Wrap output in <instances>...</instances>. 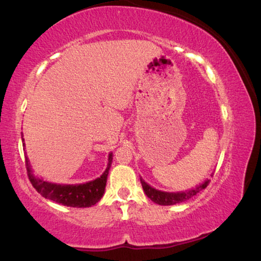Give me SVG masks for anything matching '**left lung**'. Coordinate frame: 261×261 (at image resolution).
<instances>
[{
	"mask_svg": "<svg viewBox=\"0 0 261 261\" xmlns=\"http://www.w3.org/2000/svg\"><path fill=\"white\" fill-rule=\"evenodd\" d=\"M210 177H213V173L210 174ZM140 181L146 196H147L149 199H152L153 202L159 205H173V204H178V203L188 201V199L194 197L195 195H197L199 191H202L203 189L208 187L210 178H206L204 181H202L201 184L196 185L195 188H191L185 191H177V192H167V191L158 190V189L153 188L148 183H146L141 177H140Z\"/></svg>",
	"mask_w": 261,
	"mask_h": 261,
	"instance_id": "obj_1",
	"label": "left lung"
}]
</instances>
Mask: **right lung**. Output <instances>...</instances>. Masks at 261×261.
<instances>
[{
    "instance_id": "1",
    "label": "right lung",
    "mask_w": 261,
    "mask_h": 261,
    "mask_svg": "<svg viewBox=\"0 0 261 261\" xmlns=\"http://www.w3.org/2000/svg\"><path fill=\"white\" fill-rule=\"evenodd\" d=\"M21 138H22V145L24 147L26 144H24L23 134L21 135ZM24 154H26L24 156H26L28 177H30L32 185L42 197L51 199V201L59 203L62 205L73 206V208H89V206L95 205L105 195L107 178H108L113 162V152L109 153L108 165H107L105 172L96 179L82 184H58L45 180L44 178H39L33 173V169H32L30 159L27 156L26 149H24Z\"/></svg>"
}]
</instances>
